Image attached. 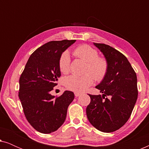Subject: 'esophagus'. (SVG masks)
Listing matches in <instances>:
<instances>
[{
    "label": "esophagus",
    "instance_id": "34e87169",
    "mask_svg": "<svg viewBox=\"0 0 149 149\" xmlns=\"http://www.w3.org/2000/svg\"><path fill=\"white\" fill-rule=\"evenodd\" d=\"M81 95V93H79V92H74V95H75V97H78V96H79V95Z\"/></svg>",
    "mask_w": 149,
    "mask_h": 149
}]
</instances>
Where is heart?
<instances>
[{
  "label": "heart",
  "mask_w": 149,
  "mask_h": 149,
  "mask_svg": "<svg viewBox=\"0 0 149 149\" xmlns=\"http://www.w3.org/2000/svg\"><path fill=\"white\" fill-rule=\"evenodd\" d=\"M73 55L87 62L83 76L71 75L64 79V85L67 89L76 92L86 90L93 83L94 79L97 81H102L109 70V62L104 57L99 56L98 52L88 45H81L73 50ZM60 72L66 74L70 71V58L68 52H63L59 59Z\"/></svg>",
  "instance_id": "heart-1"
}]
</instances>
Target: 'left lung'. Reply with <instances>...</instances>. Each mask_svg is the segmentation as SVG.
Segmentation results:
<instances>
[{
  "mask_svg": "<svg viewBox=\"0 0 149 149\" xmlns=\"http://www.w3.org/2000/svg\"><path fill=\"white\" fill-rule=\"evenodd\" d=\"M94 45L104 55L109 66L107 76L95 87L103 95L89 94L91 101L86 114L93 127L109 133L125 125L132 115L138 98L137 77L123 54L108 45Z\"/></svg>",
  "mask_w": 149,
  "mask_h": 149,
  "instance_id": "8db88e82",
  "label": "left lung"
}]
</instances>
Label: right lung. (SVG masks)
<instances>
[{
  "label": "right lung",
  "mask_w": 149,
  "mask_h": 149,
  "mask_svg": "<svg viewBox=\"0 0 149 149\" xmlns=\"http://www.w3.org/2000/svg\"><path fill=\"white\" fill-rule=\"evenodd\" d=\"M76 40H54L44 44L31 54L19 77L18 95L24 115L36 131L50 134L66 119L67 109L74 100L72 91L60 96L51 94L61 76L59 59Z\"/></svg>",
  "instance_id": "right-lung-1"
}]
</instances>
